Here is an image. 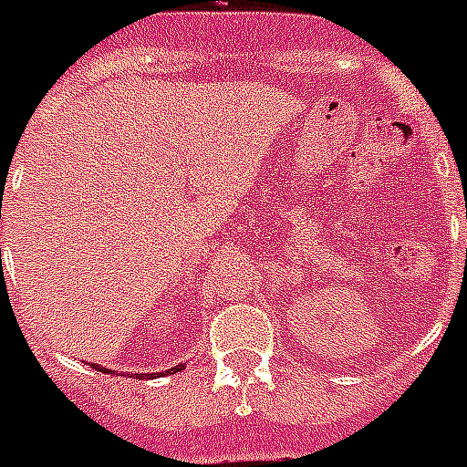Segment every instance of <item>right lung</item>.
<instances>
[{"label":"right lung","instance_id":"right-lung-1","mask_svg":"<svg viewBox=\"0 0 467 467\" xmlns=\"http://www.w3.org/2000/svg\"><path fill=\"white\" fill-rule=\"evenodd\" d=\"M182 367H184V365H177V367H172V369H170V371H172V374H174V371H180ZM93 369H98V371H108V374H109V369H108V367L93 365ZM170 371H168V374H170ZM143 377H146V379H153V374H139V379H143Z\"/></svg>","mask_w":467,"mask_h":467}]
</instances>
